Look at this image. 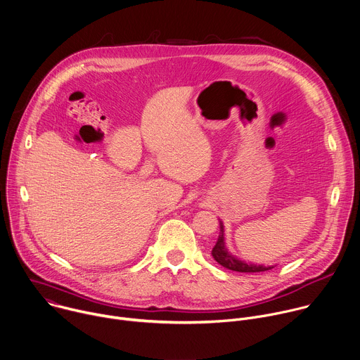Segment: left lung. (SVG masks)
<instances>
[{"mask_svg": "<svg viewBox=\"0 0 360 360\" xmlns=\"http://www.w3.org/2000/svg\"><path fill=\"white\" fill-rule=\"evenodd\" d=\"M212 258L217 261L220 265H223L227 269L231 271H237V272H262V271H268L272 269L274 266H265V265H255V264H248L245 261H241L238 258H236L234 255H231L229 252V250L226 248V243H224V226L220 221V236L217 243H215L212 251Z\"/></svg>", "mask_w": 360, "mask_h": 360, "instance_id": "left-lung-1", "label": "left lung"}]
</instances>
